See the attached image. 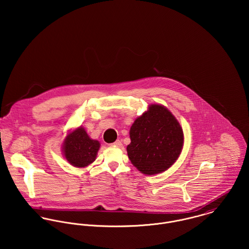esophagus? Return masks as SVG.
Segmentation results:
<instances>
[{"label":"esophagus","instance_id":"obj_1","mask_svg":"<svg viewBox=\"0 0 249 249\" xmlns=\"http://www.w3.org/2000/svg\"><path fill=\"white\" fill-rule=\"evenodd\" d=\"M112 145H114V146H118V147H121L122 146V142L120 141V140H117V141H115V142H113V143H111Z\"/></svg>","mask_w":249,"mask_h":249}]
</instances>
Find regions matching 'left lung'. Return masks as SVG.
<instances>
[{"label":"left lung","mask_w":249,"mask_h":249,"mask_svg":"<svg viewBox=\"0 0 249 249\" xmlns=\"http://www.w3.org/2000/svg\"><path fill=\"white\" fill-rule=\"evenodd\" d=\"M127 155L144 175L168 170L178 158L184 142L182 128L175 116L160 105L150 106L130 128Z\"/></svg>","instance_id":"8db88e82"}]
</instances>
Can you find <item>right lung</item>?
Instances as JSON below:
<instances>
[{"instance_id":"add662e5","label":"right lung","mask_w":249,"mask_h":249,"mask_svg":"<svg viewBox=\"0 0 249 249\" xmlns=\"http://www.w3.org/2000/svg\"><path fill=\"white\" fill-rule=\"evenodd\" d=\"M100 142L89 138L83 127L67 135L63 150L67 161L74 167L84 168L96 160Z\"/></svg>"}]
</instances>
